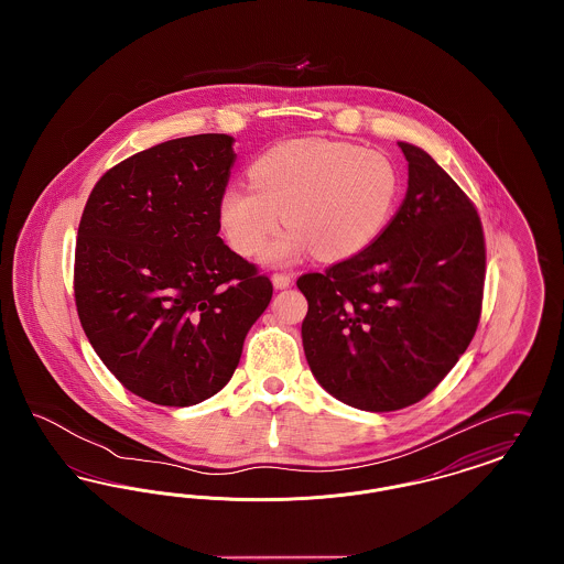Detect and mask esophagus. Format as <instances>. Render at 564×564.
<instances>
[{"label": "esophagus", "mask_w": 564, "mask_h": 564, "mask_svg": "<svg viewBox=\"0 0 564 564\" xmlns=\"http://www.w3.org/2000/svg\"><path fill=\"white\" fill-rule=\"evenodd\" d=\"M272 285H274L276 290H285V288L292 285V276L285 274V272H274V274H272Z\"/></svg>", "instance_id": "34e87169"}]
</instances>
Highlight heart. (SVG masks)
<instances>
[{
  "label": "heart",
  "mask_w": 564,
  "mask_h": 564,
  "mask_svg": "<svg viewBox=\"0 0 564 564\" xmlns=\"http://www.w3.org/2000/svg\"><path fill=\"white\" fill-rule=\"evenodd\" d=\"M251 186L221 192L217 217L228 245L242 256H258L281 228L267 260L290 264L315 249L338 262L364 253L391 224L402 173L389 156L332 139H294L260 154L249 169Z\"/></svg>",
  "instance_id": "heart-1"
}]
</instances>
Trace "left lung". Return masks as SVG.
Masks as SVG:
<instances>
[{
	"label": "left lung",
	"mask_w": 564,
	"mask_h": 564,
	"mask_svg": "<svg viewBox=\"0 0 564 564\" xmlns=\"http://www.w3.org/2000/svg\"><path fill=\"white\" fill-rule=\"evenodd\" d=\"M408 189L382 237L325 272H306L302 345L336 400L391 412L421 402L455 368L482 315L480 215L455 180L400 141Z\"/></svg>",
	"instance_id": "8db88e82"
}]
</instances>
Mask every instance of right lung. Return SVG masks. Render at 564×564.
Here are the masks:
<instances>
[{
	"mask_svg": "<svg viewBox=\"0 0 564 564\" xmlns=\"http://www.w3.org/2000/svg\"><path fill=\"white\" fill-rule=\"evenodd\" d=\"M235 139L192 134L118 162L90 192L76 242L82 329L124 389L194 405L228 384L272 283L217 237Z\"/></svg>",
	"mask_w": 564,
	"mask_h": 564,
	"instance_id": "obj_1",
	"label": "right lung"
}]
</instances>
